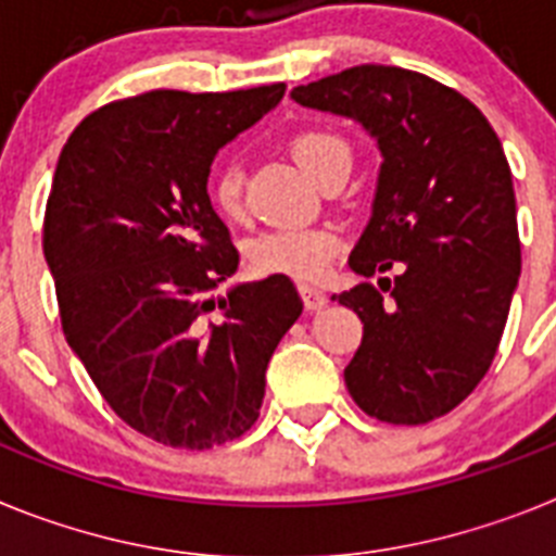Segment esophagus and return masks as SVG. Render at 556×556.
Returning a JSON list of instances; mask_svg holds the SVG:
<instances>
[{"instance_id": "34e87169", "label": "esophagus", "mask_w": 556, "mask_h": 556, "mask_svg": "<svg viewBox=\"0 0 556 556\" xmlns=\"http://www.w3.org/2000/svg\"><path fill=\"white\" fill-rule=\"evenodd\" d=\"M301 298H303V306H306L308 312H317V308H323L328 303V294L314 287H301Z\"/></svg>"}]
</instances>
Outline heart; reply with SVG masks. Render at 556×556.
Segmentation results:
<instances>
[{
  "mask_svg": "<svg viewBox=\"0 0 556 556\" xmlns=\"http://www.w3.org/2000/svg\"><path fill=\"white\" fill-rule=\"evenodd\" d=\"M292 159L312 175L326 178L333 169H351V144L337 130L306 125L289 136ZM208 198L225 217L242 214V169L233 161L214 166L208 178ZM339 233L328 225H283L255 233L248 242V264L255 275H281L298 283L323 281L339 253Z\"/></svg>",
  "mask_w": 556,
  "mask_h": 556,
  "instance_id": "heart-1",
  "label": "heart"
}]
</instances>
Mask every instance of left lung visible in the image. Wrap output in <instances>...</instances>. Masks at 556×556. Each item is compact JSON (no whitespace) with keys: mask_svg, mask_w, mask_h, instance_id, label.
I'll list each match as a JSON object with an SVG mask.
<instances>
[{"mask_svg":"<svg viewBox=\"0 0 556 556\" xmlns=\"http://www.w3.org/2000/svg\"><path fill=\"white\" fill-rule=\"evenodd\" d=\"M292 100L362 122L384 164L353 273L395 281L337 294L365 326L345 367L362 412L395 426L448 415L493 365L520 275L513 172L484 113L397 66H353Z\"/></svg>","mask_w":556,"mask_h":556,"instance_id":"left-lung-1","label":"left lung"}]
</instances>
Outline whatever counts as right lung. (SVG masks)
Segmentation results:
<instances>
[{
    "mask_svg": "<svg viewBox=\"0 0 556 556\" xmlns=\"http://www.w3.org/2000/svg\"><path fill=\"white\" fill-rule=\"evenodd\" d=\"M287 86L108 102L75 127L43 214L68 348L130 429L205 451L258 420L264 372L303 301L281 275L214 289L239 267L208 200L223 144Z\"/></svg>",
    "mask_w": 556,
    "mask_h": 556,
    "instance_id": "obj_1",
    "label": "right lung"
}]
</instances>
